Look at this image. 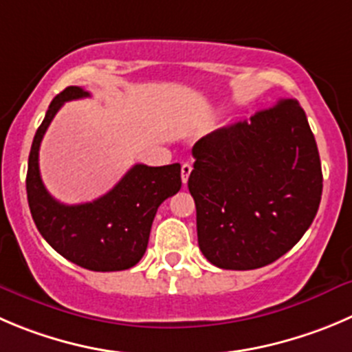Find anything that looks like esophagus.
I'll return each mask as SVG.
<instances>
[{"label":"esophagus","mask_w":352,"mask_h":352,"mask_svg":"<svg viewBox=\"0 0 352 352\" xmlns=\"http://www.w3.org/2000/svg\"><path fill=\"white\" fill-rule=\"evenodd\" d=\"M192 164H188V162H185L182 166V182H183V185H186V183H188V178H190V174H192Z\"/></svg>","instance_id":"obj_1"}]
</instances>
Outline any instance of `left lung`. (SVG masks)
<instances>
[{
  "label": "left lung",
  "mask_w": 352,
  "mask_h": 352,
  "mask_svg": "<svg viewBox=\"0 0 352 352\" xmlns=\"http://www.w3.org/2000/svg\"><path fill=\"white\" fill-rule=\"evenodd\" d=\"M188 190L204 256L223 270H256L289 252L318 212L320 153L294 98L204 136Z\"/></svg>",
  "instance_id": "left-lung-1"
}]
</instances>
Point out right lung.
Here are the masks:
<instances>
[{
	"instance_id": "1",
	"label": "right lung",
	"mask_w": 352,
	"mask_h": 352,
	"mask_svg": "<svg viewBox=\"0 0 352 352\" xmlns=\"http://www.w3.org/2000/svg\"><path fill=\"white\" fill-rule=\"evenodd\" d=\"M86 96L89 93L82 88L69 86L50 103L29 153V209L43 239L70 263L91 271L129 270L145 254L159 206L182 188V166L136 164L93 202L65 206L53 199L39 174L41 140L63 103Z\"/></svg>"
}]
</instances>
